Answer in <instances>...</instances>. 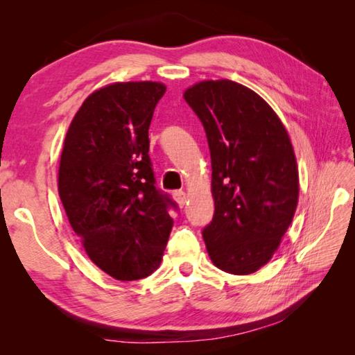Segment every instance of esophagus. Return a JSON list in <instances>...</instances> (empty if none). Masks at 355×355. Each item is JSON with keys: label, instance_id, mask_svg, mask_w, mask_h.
Wrapping results in <instances>:
<instances>
[{"label": "esophagus", "instance_id": "34e87169", "mask_svg": "<svg viewBox=\"0 0 355 355\" xmlns=\"http://www.w3.org/2000/svg\"><path fill=\"white\" fill-rule=\"evenodd\" d=\"M186 199H188V197H186V194L183 191H175L173 192V200H175L180 207H184L186 205Z\"/></svg>", "mask_w": 355, "mask_h": 355}]
</instances>
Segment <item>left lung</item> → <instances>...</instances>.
<instances>
[{
  "label": "left lung",
  "instance_id": "obj_1",
  "mask_svg": "<svg viewBox=\"0 0 355 355\" xmlns=\"http://www.w3.org/2000/svg\"><path fill=\"white\" fill-rule=\"evenodd\" d=\"M183 97L211 155L214 216L202 232L208 255L225 272H257L279 249L297 207L290 136L272 107L243 84L200 81Z\"/></svg>",
  "mask_w": 355,
  "mask_h": 355
}]
</instances>
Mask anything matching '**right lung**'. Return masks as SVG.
I'll return each mask as SVG.
<instances>
[{
  "instance_id": "add662e5",
  "label": "right lung",
  "mask_w": 355,
  "mask_h": 355,
  "mask_svg": "<svg viewBox=\"0 0 355 355\" xmlns=\"http://www.w3.org/2000/svg\"><path fill=\"white\" fill-rule=\"evenodd\" d=\"M166 86L114 83L84 100L71 120L58 189L71 228L97 266L139 280L163 260L177 203L155 186L148 127Z\"/></svg>"
}]
</instances>
